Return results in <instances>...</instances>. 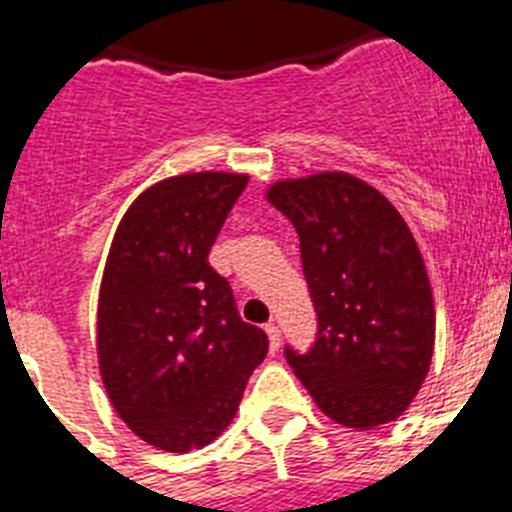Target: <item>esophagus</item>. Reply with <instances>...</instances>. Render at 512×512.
<instances>
[{"mask_svg": "<svg viewBox=\"0 0 512 512\" xmlns=\"http://www.w3.org/2000/svg\"><path fill=\"white\" fill-rule=\"evenodd\" d=\"M264 330H266V336H269V348L271 351H277L279 348V325L271 320V323L264 325Z\"/></svg>", "mask_w": 512, "mask_h": 512, "instance_id": "esophagus-1", "label": "esophagus"}]
</instances>
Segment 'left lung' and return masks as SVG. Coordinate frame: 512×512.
Segmentation results:
<instances>
[{
	"label": "left lung",
	"instance_id": "obj_1",
	"mask_svg": "<svg viewBox=\"0 0 512 512\" xmlns=\"http://www.w3.org/2000/svg\"><path fill=\"white\" fill-rule=\"evenodd\" d=\"M300 235L302 271L318 312L305 354L284 346L315 405L372 431L405 413L433 356L436 312L413 233L377 189L325 171L269 189Z\"/></svg>",
	"mask_w": 512,
	"mask_h": 512
}]
</instances>
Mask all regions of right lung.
<instances>
[{"label": "right lung", "instance_id": "right-lung-1", "mask_svg": "<svg viewBox=\"0 0 512 512\" xmlns=\"http://www.w3.org/2000/svg\"><path fill=\"white\" fill-rule=\"evenodd\" d=\"M248 176L202 171L156 184L112 241L97 310L104 387L130 431L156 449L207 446L241 405L269 338L243 323L210 248Z\"/></svg>", "mask_w": 512, "mask_h": 512}]
</instances>
